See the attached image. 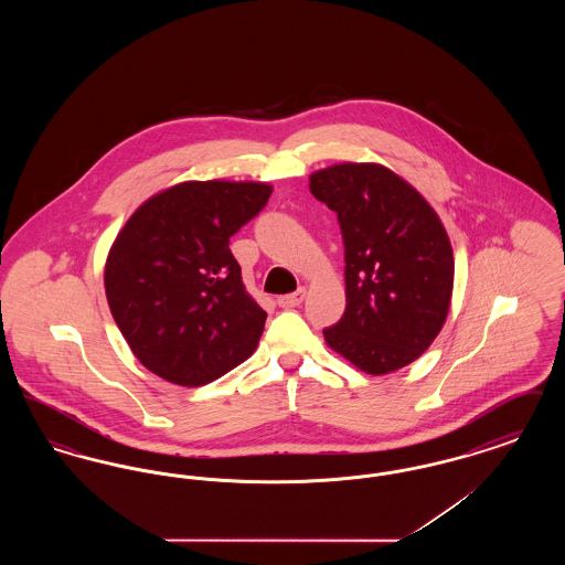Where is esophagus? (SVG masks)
<instances>
[{
  "instance_id": "34e87169",
  "label": "esophagus",
  "mask_w": 565,
  "mask_h": 565,
  "mask_svg": "<svg viewBox=\"0 0 565 565\" xmlns=\"http://www.w3.org/2000/svg\"><path fill=\"white\" fill-rule=\"evenodd\" d=\"M302 300H305V290L300 288V290H296L295 295L279 296V298H277V305H279L281 309H292V307H298Z\"/></svg>"
}]
</instances>
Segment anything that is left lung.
Masks as SVG:
<instances>
[{
  "label": "left lung",
  "instance_id": "8db88e82",
  "mask_svg": "<svg viewBox=\"0 0 565 565\" xmlns=\"http://www.w3.org/2000/svg\"><path fill=\"white\" fill-rule=\"evenodd\" d=\"M311 194L341 224L345 313L326 343L369 375L428 350L449 313L454 249L428 201L375 162H343L309 178Z\"/></svg>",
  "mask_w": 565,
  "mask_h": 565
}]
</instances>
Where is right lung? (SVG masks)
<instances>
[{"instance_id":"add662e5","label":"right lung","mask_w":565,"mask_h":565,"mask_svg":"<svg viewBox=\"0 0 565 565\" xmlns=\"http://www.w3.org/2000/svg\"><path fill=\"white\" fill-rule=\"evenodd\" d=\"M270 192L263 182H182L118 233L106 263L109 311L154 375L196 387L256 350L267 313L245 292L228 242Z\"/></svg>"}]
</instances>
